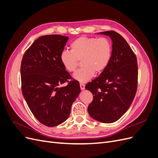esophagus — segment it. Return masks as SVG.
<instances>
[{
	"mask_svg": "<svg viewBox=\"0 0 158 158\" xmlns=\"http://www.w3.org/2000/svg\"><path fill=\"white\" fill-rule=\"evenodd\" d=\"M80 89H82V90H83V89H85V85H84V84L80 83Z\"/></svg>",
	"mask_w": 158,
	"mask_h": 158,
	"instance_id": "esophagus-1",
	"label": "esophagus"
}]
</instances>
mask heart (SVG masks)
<instances>
[{"label":"heart","mask_w":158,"mask_h":158,"mask_svg":"<svg viewBox=\"0 0 158 158\" xmlns=\"http://www.w3.org/2000/svg\"><path fill=\"white\" fill-rule=\"evenodd\" d=\"M70 48V51L61 52L60 63L66 71L73 73L78 67V60H81L83 67L73 75L74 78L81 83L87 82L95 73H102L112 57V44L107 37H80L71 43Z\"/></svg>","instance_id":"1"}]
</instances>
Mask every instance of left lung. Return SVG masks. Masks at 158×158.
I'll list each match as a JSON object with an SVG mask.
<instances>
[{"label":"left lung","instance_id":"obj_1","mask_svg":"<svg viewBox=\"0 0 158 158\" xmlns=\"http://www.w3.org/2000/svg\"><path fill=\"white\" fill-rule=\"evenodd\" d=\"M98 33L110 37L113 52L106 70L85 85L94 96L88 111L95 120L112 123L127 112L135 98L138 84L137 59L119 33L114 31Z\"/></svg>","mask_w":158,"mask_h":158}]
</instances>
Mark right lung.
<instances>
[{"label": "right lung", "mask_w": 158, "mask_h": 158, "mask_svg": "<svg viewBox=\"0 0 158 158\" xmlns=\"http://www.w3.org/2000/svg\"><path fill=\"white\" fill-rule=\"evenodd\" d=\"M69 37L41 36L33 43L23 56L20 73L22 91L28 107L43 125L55 127L69 117L72 104L80 93L78 81L58 85L71 79L60 63Z\"/></svg>", "instance_id": "1"}]
</instances>
